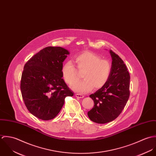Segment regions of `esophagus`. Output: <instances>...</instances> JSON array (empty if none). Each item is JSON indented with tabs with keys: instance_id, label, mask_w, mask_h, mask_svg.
I'll return each mask as SVG.
<instances>
[{
	"instance_id": "34e87169",
	"label": "esophagus",
	"mask_w": 156,
	"mask_h": 156,
	"mask_svg": "<svg viewBox=\"0 0 156 156\" xmlns=\"http://www.w3.org/2000/svg\"><path fill=\"white\" fill-rule=\"evenodd\" d=\"M76 97L77 98H82L84 97V95L82 94H76Z\"/></svg>"
}]
</instances>
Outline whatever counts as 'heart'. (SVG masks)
Segmentation results:
<instances>
[{"label": "heart", "instance_id": "b5f03b06", "mask_svg": "<svg viewBox=\"0 0 156 156\" xmlns=\"http://www.w3.org/2000/svg\"><path fill=\"white\" fill-rule=\"evenodd\" d=\"M74 61L79 72H83L84 80L75 83L72 89L79 93H87L93 88L100 89L108 82L111 72V66L109 61L90 51H85L74 58ZM62 76L64 82L69 85L76 82L79 73L71 62H66L62 68Z\"/></svg>", "mask_w": 156, "mask_h": 156}]
</instances>
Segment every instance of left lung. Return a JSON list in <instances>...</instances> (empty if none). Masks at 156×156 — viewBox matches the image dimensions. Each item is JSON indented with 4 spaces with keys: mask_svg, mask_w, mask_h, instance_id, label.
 I'll list each match as a JSON object with an SVG mask.
<instances>
[{
    "mask_svg": "<svg viewBox=\"0 0 156 156\" xmlns=\"http://www.w3.org/2000/svg\"><path fill=\"white\" fill-rule=\"evenodd\" d=\"M112 59L110 77L106 84L89 95L94 106L88 112L94 122L105 124L115 119L123 111L130 96V74L121 58L110 50Z\"/></svg>",
    "mask_w": 156,
    "mask_h": 156,
    "instance_id": "8db88e82",
    "label": "left lung"
}]
</instances>
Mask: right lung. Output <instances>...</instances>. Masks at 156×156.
<instances>
[{"label":"right lung","mask_w":156,"mask_h":156,"mask_svg":"<svg viewBox=\"0 0 156 156\" xmlns=\"http://www.w3.org/2000/svg\"><path fill=\"white\" fill-rule=\"evenodd\" d=\"M69 54L61 47H47L24 65L20 82L24 103L27 110L42 120L55 118L68 96H73L63 80V62Z\"/></svg>","instance_id":"right-lung-1"}]
</instances>
